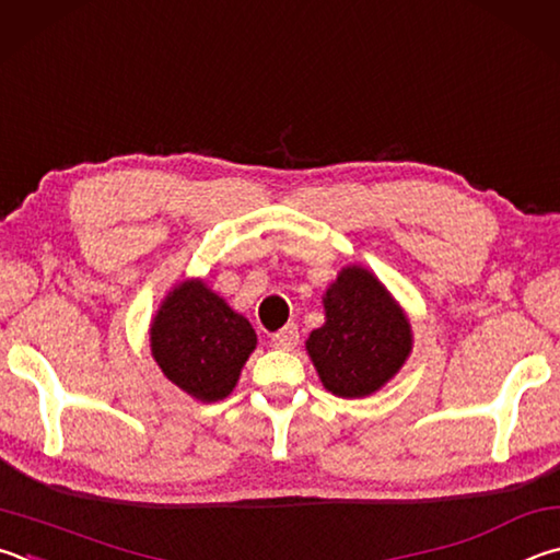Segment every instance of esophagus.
Returning <instances> with one entry per match:
<instances>
[{"label":"esophagus","instance_id":"obj_1","mask_svg":"<svg viewBox=\"0 0 560 560\" xmlns=\"http://www.w3.org/2000/svg\"><path fill=\"white\" fill-rule=\"evenodd\" d=\"M270 341H272V347H275V349L290 351V349H295V347H298V341H300V331H298V327H295V325H288V327H282L280 331H275Z\"/></svg>","mask_w":560,"mask_h":560}]
</instances>
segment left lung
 <instances>
[{
  "label": "left lung",
  "instance_id": "left-lung-1",
  "mask_svg": "<svg viewBox=\"0 0 560 560\" xmlns=\"http://www.w3.org/2000/svg\"><path fill=\"white\" fill-rule=\"evenodd\" d=\"M325 325L305 341L329 394L366 398L394 378L413 351V327L390 290L364 265H347L329 282Z\"/></svg>",
  "mask_w": 560,
  "mask_h": 560
}]
</instances>
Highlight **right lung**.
I'll return each instance as SVG.
<instances>
[{
  "label": "right lung",
  "instance_id": "obj_1",
  "mask_svg": "<svg viewBox=\"0 0 560 560\" xmlns=\"http://www.w3.org/2000/svg\"><path fill=\"white\" fill-rule=\"evenodd\" d=\"M255 347L258 337L250 322L201 278L176 282L150 322L156 366L176 388L201 404L233 394Z\"/></svg>",
  "mask_w": 560,
  "mask_h": 560
}]
</instances>
